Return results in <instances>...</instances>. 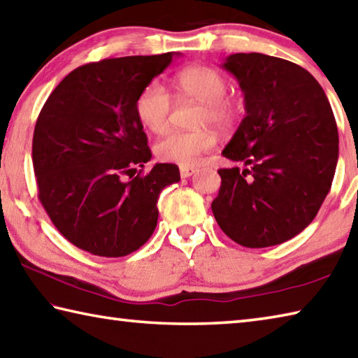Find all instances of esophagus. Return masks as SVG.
<instances>
[{
    "label": "esophagus",
    "mask_w": 358,
    "mask_h": 358,
    "mask_svg": "<svg viewBox=\"0 0 358 358\" xmlns=\"http://www.w3.org/2000/svg\"><path fill=\"white\" fill-rule=\"evenodd\" d=\"M197 171H199V169L194 167V166H181L180 167V175H181V178H189Z\"/></svg>",
    "instance_id": "34e87169"
}]
</instances>
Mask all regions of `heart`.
Masks as SVG:
<instances>
[{
    "instance_id": "1",
    "label": "heart",
    "mask_w": 358,
    "mask_h": 358,
    "mask_svg": "<svg viewBox=\"0 0 358 358\" xmlns=\"http://www.w3.org/2000/svg\"><path fill=\"white\" fill-rule=\"evenodd\" d=\"M178 90L185 96L203 105L200 115L201 125H214L227 129L235 125L243 114L241 101L227 99L229 81L219 70L208 66H192L177 75ZM138 120L152 133H162L169 127L172 113V99L167 89L158 81L148 83L136 100ZM216 145L211 131H173L157 144L161 161L177 162L181 166L197 164L205 153Z\"/></svg>"
}]
</instances>
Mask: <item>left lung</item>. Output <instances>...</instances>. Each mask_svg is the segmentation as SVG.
Wrapping results in <instances>:
<instances>
[{"mask_svg": "<svg viewBox=\"0 0 358 358\" xmlns=\"http://www.w3.org/2000/svg\"><path fill=\"white\" fill-rule=\"evenodd\" d=\"M222 67L244 92L245 117L222 155L245 169H219L211 210L244 247L282 244L311 224L330 191L338 128L313 75L280 57L236 53Z\"/></svg>", "mask_w": 358, "mask_h": 358, "instance_id": "8db88e82", "label": "left lung"}]
</instances>
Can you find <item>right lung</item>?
I'll return each mask as SVG.
<instances>
[{"mask_svg": "<svg viewBox=\"0 0 358 358\" xmlns=\"http://www.w3.org/2000/svg\"><path fill=\"white\" fill-rule=\"evenodd\" d=\"M173 55L78 67L38 114L32 138L38 200L61 235L92 255L125 257L144 245L158 222L161 191L180 181L178 167L167 162L142 175L152 152L134 109Z\"/></svg>", "mask_w": 358, "mask_h": 358, "instance_id": "1", "label": "right lung"}]
</instances>
